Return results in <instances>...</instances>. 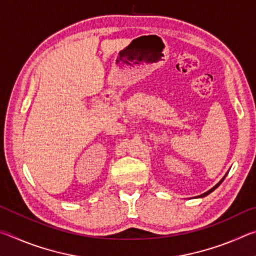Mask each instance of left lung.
Listing matches in <instances>:
<instances>
[{
	"label": "left lung",
	"instance_id": "8db88e82",
	"mask_svg": "<svg viewBox=\"0 0 256 256\" xmlns=\"http://www.w3.org/2000/svg\"><path fill=\"white\" fill-rule=\"evenodd\" d=\"M226 175H227V174H226ZM226 175H224V176L222 177V180H220L218 184H216V185H214V188H212L211 190H208V192H206V193H203V194H201V196H198V198H204V196H208V194H210L211 192H214V190H216V188H218V186H219L220 184H222V180H224V177H226Z\"/></svg>",
	"mask_w": 256,
	"mask_h": 256
}]
</instances>
